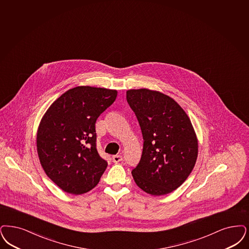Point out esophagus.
<instances>
[{
    "instance_id": "esophagus-1",
    "label": "esophagus",
    "mask_w": 249,
    "mask_h": 249,
    "mask_svg": "<svg viewBox=\"0 0 249 249\" xmlns=\"http://www.w3.org/2000/svg\"><path fill=\"white\" fill-rule=\"evenodd\" d=\"M122 160H123V158H122V156H120V155L114 156V157H113V159H112L114 163H119L120 161H122Z\"/></svg>"
}]
</instances>
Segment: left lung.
Returning <instances> with one entry per match:
<instances>
[{
    "instance_id": "1",
    "label": "left lung",
    "mask_w": 249,
    "mask_h": 249,
    "mask_svg": "<svg viewBox=\"0 0 249 249\" xmlns=\"http://www.w3.org/2000/svg\"><path fill=\"white\" fill-rule=\"evenodd\" d=\"M127 102L143 139L132 177L149 195L169 194L188 178L197 159L198 142L189 117L177 102L157 90L129 89Z\"/></svg>"
}]
</instances>
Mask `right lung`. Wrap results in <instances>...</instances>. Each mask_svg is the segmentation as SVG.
I'll return each instance as SVG.
<instances>
[{
    "instance_id": "add662e5",
    "label": "right lung",
    "mask_w": 249,
    "mask_h": 249,
    "mask_svg": "<svg viewBox=\"0 0 249 249\" xmlns=\"http://www.w3.org/2000/svg\"><path fill=\"white\" fill-rule=\"evenodd\" d=\"M117 95L116 89L75 87L55 100L40 120V164L63 191L81 195L98 184L107 162L96 149L95 122Z\"/></svg>"
}]
</instances>
